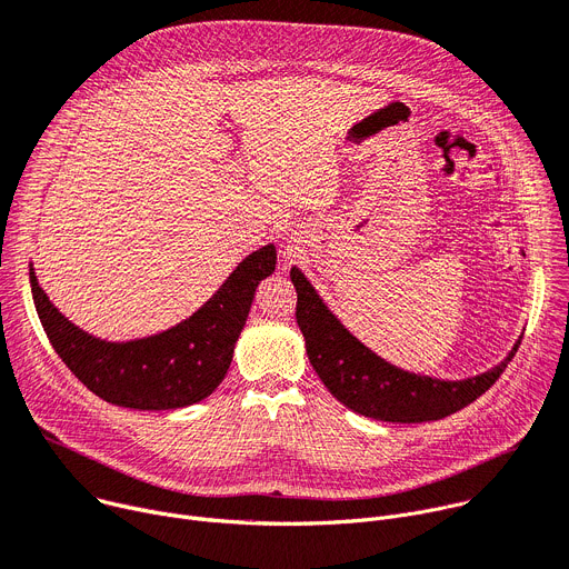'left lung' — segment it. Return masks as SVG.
<instances>
[{
  "mask_svg": "<svg viewBox=\"0 0 569 569\" xmlns=\"http://www.w3.org/2000/svg\"><path fill=\"white\" fill-rule=\"evenodd\" d=\"M290 279L297 290V325L313 370L340 403L372 420L412 425L451 416L481 397L501 377L522 342L520 336L499 366L470 379L445 381L412 375L390 366L358 342L297 268L290 270Z\"/></svg>",
  "mask_w": 569,
  "mask_h": 569,
  "instance_id": "1",
  "label": "left lung"
}]
</instances>
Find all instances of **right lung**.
<instances>
[{
  "label": "right lung",
  "mask_w": 569,
  "mask_h": 569,
  "mask_svg": "<svg viewBox=\"0 0 569 569\" xmlns=\"http://www.w3.org/2000/svg\"><path fill=\"white\" fill-rule=\"evenodd\" d=\"M277 249L249 253L222 288L181 325L129 342L99 340L74 327L29 270L40 325L70 372L97 397L138 410H170L209 397L227 377L253 292L274 272Z\"/></svg>",
  "instance_id": "obj_1"
}]
</instances>
